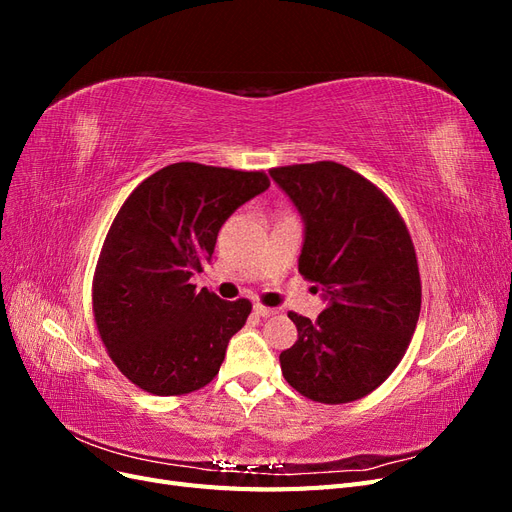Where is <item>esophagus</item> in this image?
Instances as JSON below:
<instances>
[{
    "mask_svg": "<svg viewBox=\"0 0 512 512\" xmlns=\"http://www.w3.org/2000/svg\"><path fill=\"white\" fill-rule=\"evenodd\" d=\"M254 314H256V316H262V318H269V316H273V314H277V312H275L273 307L256 303V305H254Z\"/></svg>",
    "mask_w": 512,
    "mask_h": 512,
    "instance_id": "1",
    "label": "esophagus"
}]
</instances>
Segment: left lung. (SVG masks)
Returning a JSON list of instances; mask_svg holds the SVG:
<instances>
[{
  "mask_svg": "<svg viewBox=\"0 0 512 512\" xmlns=\"http://www.w3.org/2000/svg\"><path fill=\"white\" fill-rule=\"evenodd\" d=\"M305 222L299 273L327 307L290 312L299 339L280 354L294 391L318 404L356 401L393 374L421 314V273L408 226L380 188L337 162L269 170Z\"/></svg>",
  "mask_w": 512,
  "mask_h": 512,
  "instance_id": "1",
  "label": "left lung"
}]
</instances>
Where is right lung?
Here are the masks:
<instances>
[{"label":"right lung","mask_w":512,"mask_h":512,"mask_svg":"<svg viewBox=\"0 0 512 512\" xmlns=\"http://www.w3.org/2000/svg\"><path fill=\"white\" fill-rule=\"evenodd\" d=\"M271 185L262 170L177 162L147 177L106 232L94 273L96 327L117 369L138 389L170 397L203 389L228 339L250 316L190 277L211 260L222 224Z\"/></svg>","instance_id":"obj_1"}]
</instances>
